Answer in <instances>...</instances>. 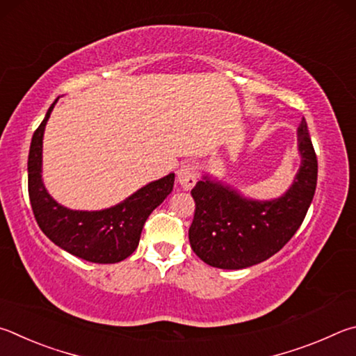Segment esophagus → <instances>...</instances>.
I'll use <instances>...</instances> for the list:
<instances>
[{"label": "esophagus", "mask_w": 356, "mask_h": 356, "mask_svg": "<svg viewBox=\"0 0 356 356\" xmlns=\"http://www.w3.org/2000/svg\"><path fill=\"white\" fill-rule=\"evenodd\" d=\"M197 165L192 162H186L178 170V183L181 184V188L186 191H191L197 183Z\"/></svg>", "instance_id": "1"}]
</instances>
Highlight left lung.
I'll list each match as a JSON object with an SVG mask.
<instances>
[{"mask_svg":"<svg viewBox=\"0 0 356 356\" xmlns=\"http://www.w3.org/2000/svg\"><path fill=\"white\" fill-rule=\"evenodd\" d=\"M300 168L294 183L273 200L247 198L204 175L191 191L195 214L189 228L192 250L217 269L238 270L269 259L302 225L317 184V158L307 120L297 128Z\"/></svg>","mask_w":356,"mask_h":356,"instance_id":"8db88e82","label":"left lung"}]
</instances>
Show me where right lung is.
Instances as JSON below:
<instances>
[{
	"instance_id": "obj_1",
	"label": "right lung",
	"mask_w": 356,
	"mask_h": 356,
	"mask_svg": "<svg viewBox=\"0 0 356 356\" xmlns=\"http://www.w3.org/2000/svg\"><path fill=\"white\" fill-rule=\"evenodd\" d=\"M35 129L28 156V191L37 223L47 238L62 250L97 264L127 259L140 241L143 223L165 200L175 183V173L148 183L114 207L99 211H76L62 207L48 194L42 179L43 133L54 104Z\"/></svg>"
}]
</instances>
